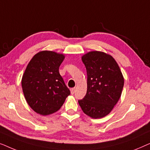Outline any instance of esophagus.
<instances>
[{
  "label": "esophagus",
  "instance_id": "obj_1",
  "mask_svg": "<svg viewBox=\"0 0 150 150\" xmlns=\"http://www.w3.org/2000/svg\"><path fill=\"white\" fill-rule=\"evenodd\" d=\"M75 89H76V88H75V87H74V88H71V89H70L71 94H74V92H75Z\"/></svg>",
  "mask_w": 150,
  "mask_h": 150
}]
</instances>
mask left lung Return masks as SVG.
<instances>
[{"label":"left lung","mask_w":150,"mask_h":150,"mask_svg":"<svg viewBox=\"0 0 150 150\" xmlns=\"http://www.w3.org/2000/svg\"><path fill=\"white\" fill-rule=\"evenodd\" d=\"M87 74V90L79 100L82 110L93 119L108 115L122 95L124 79L111 55L101 51H91L82 57Z\"/></svg>","instance_id":"left-lung-1"}]
</instances>
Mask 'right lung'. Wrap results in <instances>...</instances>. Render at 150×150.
<instances>
[{
	"label": "right lung",
	"instance_id": "right-lung-1",
	"mask_svg": "<svg viewBox=\"0 0 150 150\" xmlns=\"http://www.w3.org/2000/svg\"><path fill=\"white\" fill-rule=\"evenodd\" d=\"M64 59L61 53L40 51L29 61L22 76V87L26 102L41 115L59 110L70 94L59 71Z\"/></svg>",
	"mask_w": 150,
	"mask_h": 150
}]
</instances>
